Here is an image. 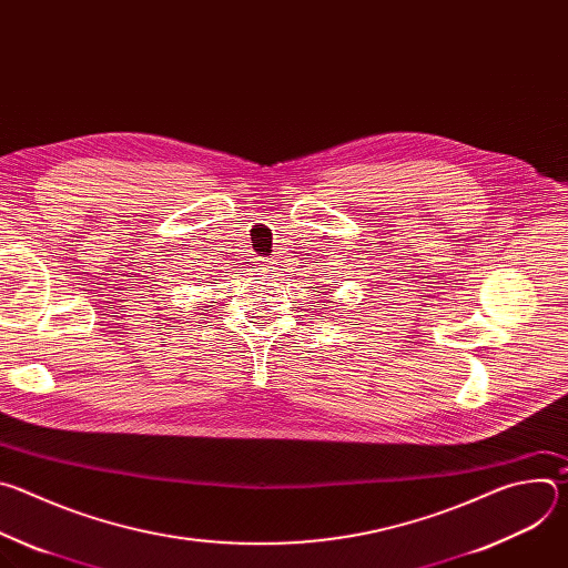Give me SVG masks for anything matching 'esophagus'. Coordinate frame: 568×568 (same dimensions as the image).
Here are the masks:
<instances>
[{
    "label": "esophagus",
    "mask_w": 568,
    "mask_h": 568,
    "mask_svg": "<svg viewBox=\"0 0 568 568\" xmlns=\"http://www.w3.org/2000/svg\"><path fill=\"white\" fill-rule=\"evenodd\" d=\"M258 270H261V272H274V263H272V261H261V263H258Z\"/></svg>",
    "instance_id": "esophagus-1"
}]
</instances>
